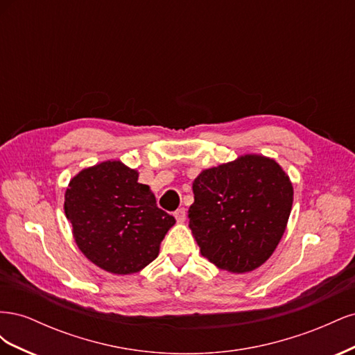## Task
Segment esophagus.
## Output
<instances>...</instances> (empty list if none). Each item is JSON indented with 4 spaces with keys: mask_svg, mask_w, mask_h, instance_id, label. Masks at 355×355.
<instances>
[{
    "mask_svg": "<svg viewBox=\"0 0 355 355\" xmlns=\"http://www.w3.org/2000/svg\"><path fill=\"white\" fill-rule=\"evenodd\" d=\"M173 216H175V219H176L178 223L185 222V219H187V210H185V209H178V210L173 213Z\"/></svg>",
    "mask_w": 355,
    "mask_h": 355,
    "instance_id": "esophagus-1",
    "label": "esophagus"
}]
</instances>
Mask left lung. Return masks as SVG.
<instances>
[{
	"mask_svg": "<svg viewBox=\"0 0 355 355\" xmlns=\"http://www.w3.org/2000/svg\"><path fill=\"white\" fill-rule=\"evenodd\" d=\"M189 228L219 270L250 272L277 249L292 211L293 187L270 157L245 154L202 170L192 184Z\"/></svg>",
	"mask_w": 355,
	"mask_h": 355,
	"instance_id": "obj_1",
	"label": "left lung"
}]
</instances>
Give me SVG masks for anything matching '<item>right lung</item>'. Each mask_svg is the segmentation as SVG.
<instances>
[{"instance_id": "obj_1", "label": "right lung", "mask_w": 355, "mask_h": 355, "mask_svg": "<svg viewBox=\"0 0 355 355\" xmlns=\"http://www.w3.org/2000/svg\"><path fill=\"white\" fill-rule=\"evenodd\" d=\"M139 171L120 159L83 168L65 192V214L78 249L96 266L116 275L142 271L159 253L175 218L157 207Z\"/></svg>"}]
</instances>
